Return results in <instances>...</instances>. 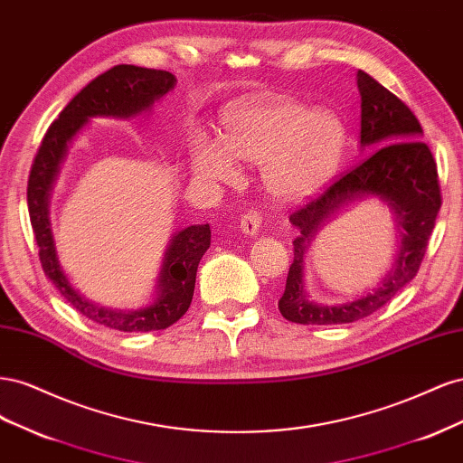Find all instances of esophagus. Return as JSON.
Instances as JSON below:
<instances>
[{
    "label": "esophagus",
    "instance_id": "obj_1",
    "mask_svg": "<svg viewBox=\"0 0 463 463\" xmlns=\"http://www.w3.org/2000/svg\"><path fill=\"white\" fill-rule=\"evenodd\" d=\"M260 223H262L260 213H257V210H250V213H247V214L241 216V232H243L245 235L255 237V235H259Z\"/></svg>",
    "mask_w": 463,
    "mask_h": 463
}]
</instances>
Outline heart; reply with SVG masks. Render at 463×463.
<instances>
[{"mask_svg":"<svg viewBox=\"0 0 463 463\" xmlns=\"http://www.w3.org/2000/svg\"><path fill=\"white\" fill-rule=\"evenodd\" d=\"M345 141V125L335 111L274 96L232 106L223 118V143L199 138L193 167L206 179L233 181L240 174L235 158L262 164L269 194L296 203L328 184L342 162Z\"/></svg>","mask_w":463,"mask_h":463,"instance_id":"b5f03b06","label":"heart"}]
</instances>
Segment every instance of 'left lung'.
Segmentation results:
<instances>
[{"label":"left lung","mask_w":463,"mask_h":463,"mask_svg":"<svg viewBox=\"0 0 463 463\" xmlns=\"http://www.w3.org/2000/svg\"><path fill=\"white\" fill-rule=\"evenodd\" d=\"M361 94V146L369 156L317 194L289 222L299 230L293 240L284 296L278 309L298 325H345L373 315L415 278L427 253L430 233L442 204L437 162L421 141V123L396 94L365 71H357ZM376 196L395 213L401 249L392 270L371 294L342 306H320L302 289V257L316 232L349 202Z\"/></svg>","instance_id":"8db88e82"}]
</instances>
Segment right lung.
<instances>
[{
	"mask_svg": "<svg viewBox=\"0 0 463 463\" xmlns=\"http://www.w3.org/2000/svg\"><path fill=\"white\" fill-rule=\"evenodd\" d=\"M175 87V77L170 71L146 69L137 65H116L109 71L98 75L69 102L60 118L55 119L36 152L26 203L33 223L38 257L52 284L65 298V301L80 315L98 325L121 332H150L172 326L189 309L194 278L206 249L210 247V226L194 223L177 232L170 247L165 249L164 264L156 284V299L143 309L114 311L94 305L69 284L55 253L52 223H50V193L53 181L60 174V165L67 154L69 143L85 128L90 118H119L129 119L150 109L164 94Z\"/></svg>",
	"mask_w": 463,
	"mask_h": 463,
	"instance_id": "1",
	"label": "right lung"
}]
</instances>
